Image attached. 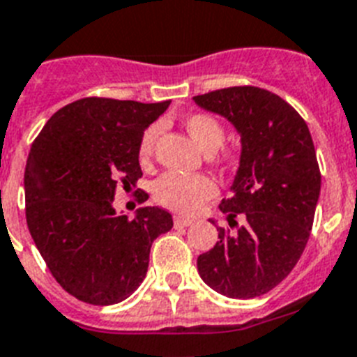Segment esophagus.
Segmentation results:
<instances>
[{"label": "esophagus", "instance_id": "1", "mask_svg": "<svg viewBox=\"0 0 357 357\" xmlns=\"http://www.w3.org/2000/svg\"><path fill=\"white\" fill-rule=\"evenodd\" d=\"M174 225H176V227H188V225H192V220H190V218H185V215H176V218H174Z\"/></svg>", "mask_w": 357, "mask_h": 357}]
</instances>
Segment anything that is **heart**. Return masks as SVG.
I'll use <instances>...</instances> for the list:
<instances>
[{
  "instance_id": "1",
  "label": "heart",
  "mask_w": 357,
  "mask_h": 357,
  "mask_svg": "<svg viewBox=\"0 0 357 357\" xmlns=\"http://www.w3.org/2000/svg\"><path fill=\"white\" fill-rule=\"evenodd\" d=\"M185 128L192 142L199 146L205 154H214L225 142V127L221 121L208 116V114H192L185 119ZM160 136V127L152 125L143 132L139 142V161L149 165L154 155L155 142ZM218 188L211 178L196 174L167 172L152 183V196L161 206L176 212H194L197 211L206 199L215 196Z\"/></svg>"
}]
</instances>
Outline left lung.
I'll return each instance as SVG.
<instances>
[{"label": "left lung", "instance_id": "left-lung-1", "mask_svg": "<svg viewBox=\"0 0 357 357\" xmlns=\"http://www.w3.org/2000/svg\"><path fill=\"white\" fill-rule=\"evenodd\" d=\"M192 100L227 119L241 137L230 196L220 205L236 230L218 227L220 241L197 257V272L227 298H257L290 274L310 236L321 188L312 137L285 100L257 86H230Z\"/></svg>", "mask_w": 357, "mask_h": 357}]
</instances>
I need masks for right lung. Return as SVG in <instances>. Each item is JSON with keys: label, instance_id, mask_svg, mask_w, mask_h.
<instances>
[{"label": "right lung", "instance_id": "add662e5", "mask_svg": "<svg viewBox=\"0 0 357 357\" xmlns=\"http://www.w3.org/2000/svg\"><path fill=\"white\" fill-rule=\"evenodd\" d=\"M85 98L47 121L25 167L26 225L49 271L68 294L114 305L142 285L152 241L172 229V215L142 206L134 218L116 212L119 187L142 178L139 142L169 109ZM142 202L146 194H139Z\"/></svg>", "mask_w": 357, "mask_h": 357}]
</instances>
